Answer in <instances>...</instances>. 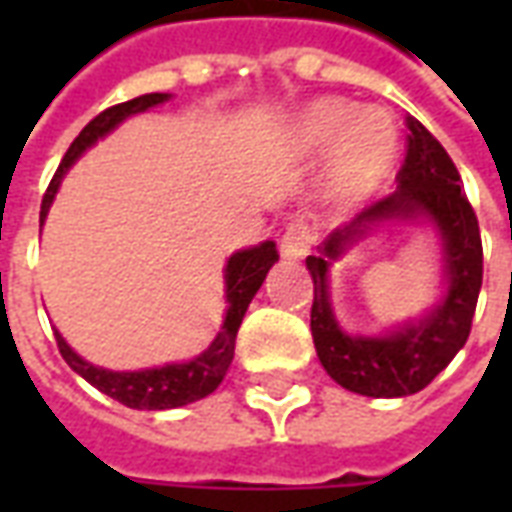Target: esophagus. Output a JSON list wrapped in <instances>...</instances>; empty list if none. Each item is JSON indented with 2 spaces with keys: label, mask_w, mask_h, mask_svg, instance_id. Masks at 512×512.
<instances>
[{
  "label": "esophagus",
  "mask_w": 512,
  "mask_h": 512,
  "mask_svg": "<svg viewBox=\"0 0 512 512\" xmlns=\"http://www.w3.org/2000/svg\"><path fill=\"white\" fill-rule=\"evenodd\" d=\"M312 241H315V235H312V227L304 219H296V222L288 224V230L282 235V241H279V252L285 260H299L310 252Z\"/></svg>",
  "instance_id": "34e87169"
}]
</instances>
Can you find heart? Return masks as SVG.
<instances>
[{
  "mask_svg": "<svg viewBox=\"0 0 512 512\" xmlns=\"http://www.w3.org/2000/svg\"><path fill=\"white\" fill-rule=\"evenodd\" d=\"M293 136L301 153H332L329 191L334 200L356 202L384 186L400 153L395 120L384 109H362L351 101L323 98L296 120Z\"/></svg>",
  "mask_w": 512,
  "mask_h": 512,
  "instance_id": "obj_1",
  "label": "heart"
}]
</instances>
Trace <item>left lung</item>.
I'll use <instances>...</instances> for the list:
<instances>
[{
    "label": "left lung",
    "instance_id": "left-lung-1",
    "mask_svg": "<svg viewBox=\"0 0 512 512\" xmlns=\"http://www.w3.org/2000/svg\"><path fill=\"white\" fill-rule=\"evenodd\" d=\"M406 158L397 189L337 227L307 257L315 285L310 329L323 370L337 384L367 397H406L439 376L472 332L474 307L483 285V241L474 208L461 191V175L436 136L406 117ZM428 218L445 246V299L422 322L404 324L386 338H351L339 329L328 301V268L376 223Z\"/></svg>",
    "mask_w": 512,
    "mask_h": 512
}]
</instances>
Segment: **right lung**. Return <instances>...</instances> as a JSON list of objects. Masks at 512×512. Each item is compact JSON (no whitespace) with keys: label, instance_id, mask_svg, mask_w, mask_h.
<instances>
[{"label":"right lung","instance_id":"add662e5","mask_svg":"<svg viewBox=\"0 0 512 512\" xmlns=\"http://www.w3.org/2000/svg\"><path fill=\"white\" fill-rule=\"evenodd\" d=\"M164 101H169V93H147L139 95V98H131L126 104L109 106L101 115L93 117L82 128V134L73 139V145L68 147L62 164L54 172L49 189L43 194L40 222L46 219L65 172L71 169L73 161L82 156L87 147H93L101 136H106L112 128L120 126L126 117L136 115V112H145L150 106L164 104ZM277 260L279 252L274 241H263L260 246H252V249H241V252H235L227 260V268H224V285H227V290H224V296H227L230 307H227V315H224V323L219 334H216V340L200 356H194L191 362L150 367V370H136V373H115V370H104V367L84 362L82 356L62 340L60 332H54L57 348H60L62 359L71 365L73 373H79L95 389L115 397V400H120L128 408L164 411V408H178L186 406V403H194V400H202V397H208L216 386L222 384L224 373H227V367L233 362L235 334H238V326L244 321L246 307H249V301L255 299V293L263 285V279H266L268 268L274 266Z\"/></svg>","mask_w":512,"mask_h":512}]
</instances>
